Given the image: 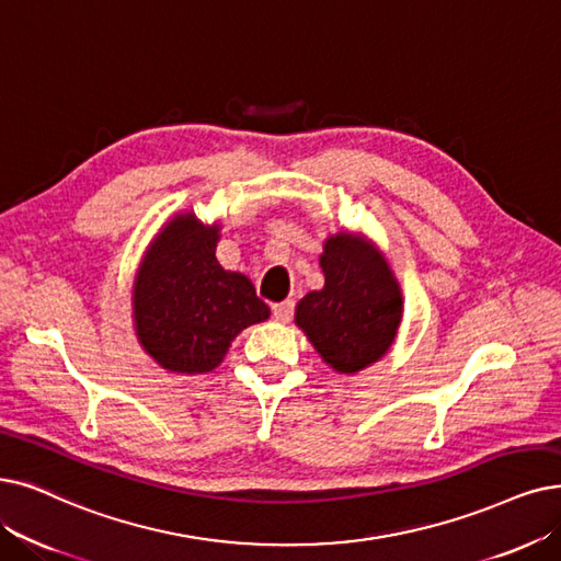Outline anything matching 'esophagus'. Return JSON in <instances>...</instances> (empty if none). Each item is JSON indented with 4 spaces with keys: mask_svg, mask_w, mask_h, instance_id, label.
Returning <instances> with one entry per match:
<instances>
[{
    "mask_svg": "<svg viewBox=\"0 0 561 561\" xmlns=\"http://www.w3.org/2000/svg\"><path fill=\"white\" fill-rule=\"evenodd\" d=\"M272 310H274V318H276L278 322H289V320H293V316H295V301L287 299V301L274 304Z\"/></svg>",
    "mask_w": 561,
    "mask_h": 561,
    "instance_id": "esophagus-1",
    "label": "esophagus"
}]
</instances>
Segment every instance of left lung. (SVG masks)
Returning a JSON list of instances; mask_svg holds the SVG:
<instances>
[{
	"label": "left lung",
	"mask_w": 561,
	"mask_h": 561,
	"mask_svg": "<svg viewBox=\"0 0 561 561\" xmlns=\"http://www.w3.org/2000/svg\"><path fill=\"white\" fill-rule=\"evenodd\" d=\"M320 266L324 287L297 304L295 324L329 368L356 375L389 354L405 301L385 253L362 232L329 234Z\"/></svg>",
	"instance_id": "obj_1"
}]
</instances>
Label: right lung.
Returning <instances> with one entry per match:
<instances>
[{"instance_id":"right-lung-1","label":"right lung","mask_w":561,"mask_h":561,"mask_svg":"<svg viewBox=\"0 0 561 561\" xmlns=\"http://www.w3.org/2000/svg\"><path fill=\"white\" fill-rule=\"evenodd\" d=\"M218 241V220L179 211L156 232L138 264L130 289L133 329L145 354L168 373H211L245 327L272 316L251 278L220 266Z\"/></svg>"}]
</instances>
